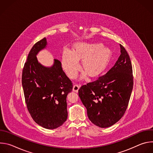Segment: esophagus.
Returning <instances> with one entry per match:
<instances>
[{"instance_id": "obj_1", "label": "esophagus", "mask_w": 153, "mask_h": 153, "mask_svg": "<svg viewBox=\"0 0 153 153\" xmlns=\"http://www.w3.org/2000/svg\"><path fill=\"white\" fill-rule=\"evenodd\" d=\"M79 88H80V86H79V85H78L77 84H75V85L73 86V91L77 93V92H78V90H79Z\"/></svg>"}]
</instances>
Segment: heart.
Instances as JSON below:
<instances>
[{"label":"heart","mask_w":153,"mask_h":153,"mask_svg":"<svg viewBox=\"0 0 153 153\" xmlns=\"http://www.w3.org/2000/svg\"><path fill=\"white\" fill-rule=\"evenodd\" d=\"M111 56L110 50L100 44L79 42L74 45L73 50L65 49L62 54V67L68 76L75 79L80 69L79 60H82V68L90 77L100 75L106 68Z\"/></svg>","instance_id":"1"}]
</instances>
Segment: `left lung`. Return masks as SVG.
Segmentation results:
<instances>
[{
  "mask_svg": "<svg viewBox=\"0 0 153 153\" xmlns=\"http://www.w3.org/2000/svg\"><path fill=\"white\" fill-rule=\"evenodd\" d=\"M120 47L121 54L114 66L79 90L89 119L100 128L111 126L122 117L133 88L131 62L125 48Z\"/></svg>",
  "mask_w": 153,
  "mask_h": 153,
  "instance_id": "8db88e82",
  "label": "left lung"
}]
</instances>
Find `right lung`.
Returning a JSON list of instances; mask_svg holds the SVG:
<instances>
[{
    "mask_svg": "<svg viewBox=\"0 0 153 153\" xmlns=\"http://www.w3.org/2000/svg\"><path fill=\"white\" fill-rule=\"evenodd\" d=\"M47 44L44 37L32 47L23 68L22 83L33 119L43 128L55 129L67 119V97L73 90V83L63 71L59 60L55 59L51 67L38 62L36 55Z\"/></svg>",
    "mask_w": 153,
    "mask_h": 153,
    "instance_id": "add662e5",
    "label": "right lung"
}]
</instances>
